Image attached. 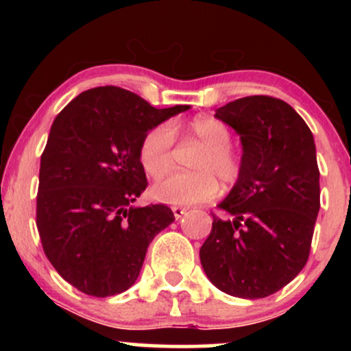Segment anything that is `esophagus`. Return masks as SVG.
I'll return each instance as SVG.
<instances>
[{
	"instance_id": "34e87169",
	"label": "esophagus",
	"mask_w": 351,
	"mask_h": 351,
	"mask_svg": "<svg viewBox=\"0 0 351 351\" xmlns=\"http://www.w3.org/2000/svg\"><path fill=\"white\" fill-rule=\"evenodd\" d=\"M171 209H173V215H175L176 219H181V217L186 215V209L181 208V206H173Z\"/></svg>"
}]
</instances>
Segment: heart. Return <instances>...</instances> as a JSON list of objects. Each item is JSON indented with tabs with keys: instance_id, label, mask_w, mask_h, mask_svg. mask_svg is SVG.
<instances>
[{
	"instance_id": "heart-1",
	"label": "heart",
	"mask_w": 351,
	"mask_h": 351,
	"mask_svg": "<svg viewBox=\"0 0 351 351\" xmlns=\"http://www.w3.org/2000/svg\"><path fill=\"white\" fill-rule=\"evenodd\" d=\"M189 132L204 147L195 163V173H170L152 186L156 201L176 206L203 203L219 193V179L224 184H234L241 175V165L231 152V132L213 117H196L189 123ZM175 128L163 122L147 132L140 143V163L153 178H158L173 167Z\"/></svg>"
}]
</instances>
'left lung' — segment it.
Returning a JSON list of instances; mask_svg holds the SVG:
<instances>
[{"label": "left lung", "mask_w": 351, "mask_h": 351, "mask_svg": "<svg viewBox=\"0 0 351 351\" xmlns=\"http://www.w3.org/2000/svg\"><path fill=\"white\" fill-rule=\"evenodd\" d=\"M216 119L243 145L241 175L217 204L199 249L208 279L239 299H264L307 264L318 209L320 171L313 135L287 102L251 95L219 107Z\"/></svg>", "instance_id": "1"}]
</instances>
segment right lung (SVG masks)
Listing matches in <instances>:
<instances>
[{
	"mask_svg": "<svg viewBox=\"0 0 351 351\" xmlns=\"http://www.w3.org/2000/svg\"><path fill=\"white\" fill-rule=\"evenodd\" d=\"M189 106L155 108L125 88L82 92L52 122L41 156L36 224L64 280L94 297L135 284L153 237L175 221L165 204L135 208L147 188L140 143Z\"/></svg>",
	"mask_w": 351,
	"mask_h": 351,
	"instance_id": "right-lung-1",
	"label": "right lung"
}]
</instances>
